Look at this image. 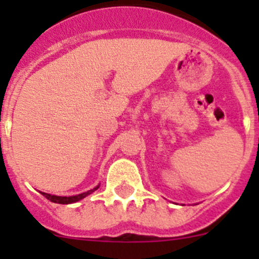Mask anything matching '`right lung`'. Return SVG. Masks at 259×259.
<instances>
[{
    "label": "right lung",
    "mask_w": 259,
    "mask_h": 259,
    "mask_svg": "<svg viewBox=\"0 0 259 259\" xmlns=\"http://www.w3.org/2000/svg\"><path fill=\"white\" fill-rule=\"evenodd\" d=\"M98 187H100V185H98ZM98 187H96V188L91 189V191H88V192H84V193L77 194V196H71V197H61V196H53V194L44 193V192H41V194H42L44 197H47L49 201H52V202L63 203V205H67V203H74V202H77V201H80V200H83V198L87 197L88 194L93 193L96 189H98Z\"/></svg>",
    "instance_id": "right-lung-1"
}]
</instances>
